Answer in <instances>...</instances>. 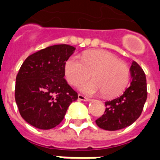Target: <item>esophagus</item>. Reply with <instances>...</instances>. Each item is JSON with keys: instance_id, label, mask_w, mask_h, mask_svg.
Returning <instances> with one entry per match:
<instances>
[{"instance_id": "34e87169", "label": "esophagus", "mask_w": 160, "mask_h": 160, "mask_svg": "<svg viewBox=\"0 0 160 160\" xmlns=\"http://www.w3.org/2000/svg\"><path fill=\"white\" fill-rule=\"evenodd\" d=\"M78 99L80 100V101H84V102H91V99H90L88 97H85V96H84L81 94L78 95Z\"/></svg>"}]
</instances>
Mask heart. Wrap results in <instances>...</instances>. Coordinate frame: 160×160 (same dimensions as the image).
Masks as SVG:
<instances>
[{
  "label": "heart",
  "mask_w": 160,
  "mask_h": 160,
  "mask_svg": "<svg viewBox=\"0 0 160 160\" xmlns=\"http://www.w3.org/2000/svg\"><path fill=\"white\" fill-rule=\"evenodd\" d=\"M64 73L67 81L73 85L87 80L91 74L93 80L81 83L80 90L91 95L102 92L106 97L120 95L129 80L128 65L105 50L88 52L83 56V60L78 56H71L65 63Z\"/></svg>",
  "instance_id": "1"
}]
</instances>
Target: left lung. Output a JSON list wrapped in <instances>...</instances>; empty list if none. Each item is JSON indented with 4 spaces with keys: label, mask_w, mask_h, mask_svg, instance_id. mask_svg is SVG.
<instances>
[{
    "label": "left lung",
    "mask_w": 160,
    "mask_h": 160,
    "mask_svg": "<svg viewBox=\"0 0 160 160\" xmlns=\"http://www.w3.org/2000/svg\"><path fill=\"white\" fill-rule=\"evenodd\" d=\"M132 81L122 95L105 102L104 114L96 120L97 126L108 131H116L130 126L139 118L147 100V83L144 71L132 61Z\"/></svg>",
    "instance_id": "1"
}]
</instances>
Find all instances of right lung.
I'll return each mask as SVG.
<instances>
[{
  "instance_id": "right-lung-1",
  "label": "right lung",
  "mask_w": 160,
  "mask_h": 160,
  "mask_svg": "<svg viewBox=\"0 0 160 160\" xmlns=\"http://www.w3.org/2000/svg\"><path fill=\"white\" fill-rule=\"evenodd\" d=\"M75 48L57 44L29 55L16 78L15 100L22 118L39 129L55 128L78 94L64 80V65Z\"/></svg>"
}]
</instances>
